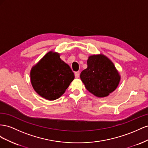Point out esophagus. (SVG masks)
I'll list each match as a JSON object with an SVG mask.
<instances>
[{
    "label": "esophagus",
    "mask_w": 148,
    "mask_h": 148,
    "mask_svg": "<svg viewBox=\"0 0 148 148\" xmlns=\"http://www.w3.org/2000/svg\"><path fill=\"white\" fill-rule=\"evenodd\" d=\"M74 74H75V78H79V75H80V73H79V71L75 72Z\"/></svg>",
    "instance_id": "34e87169"
}]
</instances>
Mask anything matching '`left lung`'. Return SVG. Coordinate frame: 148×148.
I'll return each mask as SVG.
<instances>
[{
  "instance_id": "left-lung-1",
  "label": "left lung",
  "mask_w": 148,
  "mask_h": 148,
  "mask_svg": "<svg viewBox=\"0 0 148 148\" xmlns=\"http://www.w3.org/2000/svg\"><path fill=\"white\" fill-rule=\"evenodd\" d=\"M87 69L80 77L86 88L98 97H105L118 87L120 75L110 60L102 54L92 55L87 60Z\"/></svg>"
}]
</instances>
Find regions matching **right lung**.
<instances>
[{
  "instance_id": "right-lung-1",
  "label": "right lung",
  "mask_w": 148,
  "mask_h": 148,
  "mask_svg": "<svg viewBox=\"0 0 148 148\" xmlns=\"http://www.w3.org/2000/svg\"><path fill=\"white\" fill-rule=\"evenodd\" d=\"M74 79V74L69 66L61 60L60 54L53 51L46 54L30 72L34 90L48 100L60 98Z\"/></svg>"
}]
</instances>
